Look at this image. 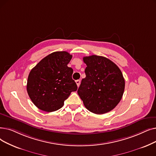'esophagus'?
<instances>
[{
    "label": "esophagus",
    "mask_w": 156,
    "mask_h": 156,
    "mask_svg": "<svg viewBox=\"0 0 156 156\" xmlns=\"http://www.w3.org/2000/svg\"><path fill=\"white\" fill-rule=\"evenodd\" d=\"M76 83L77 86H78V87H79V86H80V80H76Z\"/></svg>",
    "instance_id": "34e87169"
}]
</instances>
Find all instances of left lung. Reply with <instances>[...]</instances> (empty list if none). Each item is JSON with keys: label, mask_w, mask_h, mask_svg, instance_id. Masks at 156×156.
Returning <instances> with one entry per match:
<instances>
[{"label": "left lung", "mask_w": 156, "mask_h": 156, "mask_svg": "<svg viewBox=\"0 0 156 156\" xmlns=\"http://www.w3.org/2000/svg\"><path fill=\"white\" fill-rule=\"evenodd\" d=\"M86 77L78 90L88 110L104 114L112 110L122 98L125 80L119 67L112 60L98 55L84 57Z\"/></svg>", "instance_id": "obj_1"}]
</instances>
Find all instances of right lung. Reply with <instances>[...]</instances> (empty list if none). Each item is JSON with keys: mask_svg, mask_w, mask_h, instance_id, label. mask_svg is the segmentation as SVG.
<instances>
[{"mask_svg": "<svg viewBox=\"0 0 156 156\" xmlns=\"http://www.w3.org/2000/svg\"><path fill=\"white\" fill-rule=\"evenodd\" d=\"M72 57L67 51L51 53L30 71L27 90L39 109L57 111L63 106L71 92L76 91L78 87L72 79L73 70L67 66Z\"/></svg>", "mask_w": 156, "mask_h": 156, "instance_id": "right-lung-1", "label": "right lung"}]
</instances>
